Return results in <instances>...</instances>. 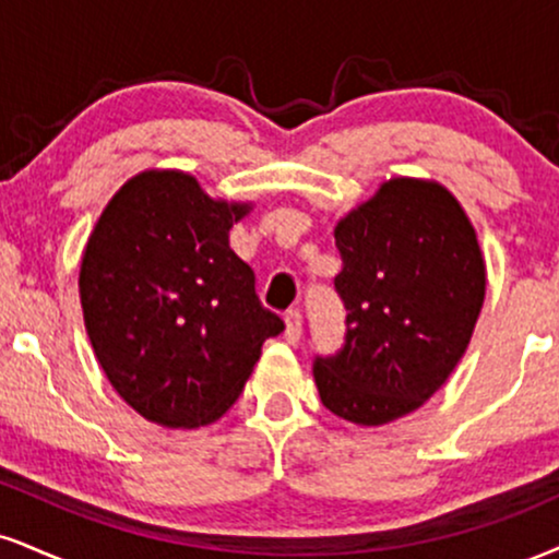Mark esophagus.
<instances>
[{"mask_svg":"<svg viewBox=\"0 0 559 559\" xmlns=\"http://www.w3.org/2000/svg\"><path fill=\"white\" fill-rule=\"evenodd\" d=\"M301 335V312L299 309H288L286 312V341L297 344Z\"/></svg>","mask_w":559,"mask_h":559,"instance_id":"1","label":"esophagus"}]
</instances>
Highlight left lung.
I'll list each match as a JSON object with an SVG mask.
<instances>
[{
  "mask_svg": "<svg viewBox=\"0 0 559 559\" xmlns=\"http://www.w3.org/2000/svg\"><path fill=\"white\" fill-rule=\"evenodd\" d=\"M346 344L314 359L328 412L380 427L445 385L472 341L487 267L459 200L429 179L395 177L335 226Z\"/></svg>",
  "mask_w": 559,
  "mask_h": 559,
  "instance_id": "1",
  "label": "left lung"
}]
</instances>
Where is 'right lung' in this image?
Segmentation results:
<instances>
[{
  "instance_id": "obj_1",
  "label": "right lung",
  "mask_w": 559,
  "mask_h": 559,
  "mask_svg": "<svg viewBox=\"0 0 559 559\" xmlns=\"http://www.w3.org/2000/svg\"><path fill=\"white\" fill-rule=\"evenodd\" d=\"M252 211L203 192L185 171L119 187L80 262L85 331L111 388L171 429L221 419L284 320L260 305L254 273L228 247Z\"/></svg>"
}]
</instances>
